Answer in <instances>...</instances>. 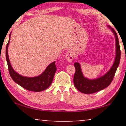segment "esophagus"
<instances>
[{
	"instance_id": "1",
	"label": "esophagus",
	"mask_w": 126,
	"mask_h": 126,
	"mask_svg": "<svg viewBox=\"0 0 126 126\" xmlns=\"http://www.w3.org/2000/svg\"><path fill=\"white\" fill-rule=\"evenodd\" d=\"M65 57H66L67 61H68L69 62H72L74 59L73 53H72L71 51H68V52L66 53Z\"/></svg>"
}]
</instances>
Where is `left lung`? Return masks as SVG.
<instances>
[{
	"label": "left lung",
	"mask_w": 126,
	"mask_h": 126,
	"mask_svg": "<svg viewBox=\"0 0 126 126\" xmlns=\"http://www.w3.org/2000/svg\"><path fill=\"white\" fill-rule=\"evenodd\" d=\"M111 30L115 34V39H115L116 47V57H115V62L112 66L106 75L97 79L89 80V79L84 77L82 75L80 63H74V66L76 69V72L73 77L74 85L77 89H78L80 92L83 93V94H94L98 91L103 90L107 87L108 86H109L110 84L112 81L117 68L119 65L120 60V49L117 33L113 29H111Z\"/></svg>",
	"instance_id": "1"
}]
</instances>
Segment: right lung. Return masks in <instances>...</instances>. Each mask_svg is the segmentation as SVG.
I'll list each match as a JSON object with an SVG mask.
<instances>
[{
  "instance_id": "obj_1",
  "label": "right lung",
  "mask_w": 126,
  "mask_h": 126,
  "mask_svg": "<svg viewBox=\"0 0 126 126\" xmlns=\"http://www.w3.org/2000/svg\"><path fill=\"white\" fill-rule=\"evenodd\" d=\"M10 35L11 34H10L9 41L6 48V57L10 75L12 79L16 83L28 91L40 92L45 90L51 85L54 74L56 72L57 68L55 64L56 61L51 63L46 68L45 70L37 77H27L19 75L12 68L8 56V46L10 42Z\"/></svg>"
}]
</instances>
